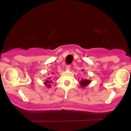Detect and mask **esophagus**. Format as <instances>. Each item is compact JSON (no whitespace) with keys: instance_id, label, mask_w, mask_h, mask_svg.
<instances>
[{"instance_id":"esophagus-1","label":"esophagus","mask_w":131,"mask_h":131,"mask_svg":"<svg viewBox=\"0 0 131 131\" xmlns=\"http://www.w3.org/2000/svg\"><path fill=\"white\" fill-rule=\"evenodd\" d=\"M70 68H71V66L70 65H67V66H66V67H65L66 70H70Z\"/></svg>"}]
</instances>
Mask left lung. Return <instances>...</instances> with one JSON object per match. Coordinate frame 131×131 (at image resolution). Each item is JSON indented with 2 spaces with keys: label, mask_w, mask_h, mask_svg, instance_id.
<instances>
[{
  "label": "left lung",
  "mask_w": 131,
  "mask_h": 131,
  "mask_svg": "<svg viewBox=\"0 0 131 131\" xmlns=\"http://www.w3.org/2000/svg\"><path fill=\"white\" fill-rule=\"evenodd\" d=\"M83 70H82V71ZM91 82V80H88V79H83V80H81L80 82H79V84L81 85V88H84L85 87L88 86Z\"/></svg>",
  "instance_id": "1"
}]
</instances>
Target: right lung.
Listing matches in <instances>:
<instances>
[{
    "mask_svg": "<svg viewBox=\"0 0 131 131\" xmlns=\"http://www.w3.org/2000/svg\"><path fill=\"white\" fill-rule=\"evenodd\" d=\"M51 73H52V74H50L51 75H52L53 74H54V73H53V72H52ZM50 76H49V78H47L46 81H45V82H43V84H44V85H46V86L47 87V88H50L51 87V84L52 83V76L51 78H50Z\"/></svg>",
    "mask_w": 131,
    "mask_h": 131,
    "instance_id": "right-lung-1",
    "label": "right lung"
}]
</instances>
